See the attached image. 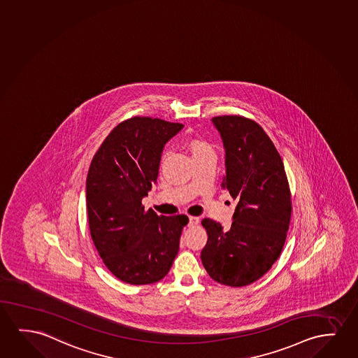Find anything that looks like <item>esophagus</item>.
<instances>
[{
  "label": "esophagus",
  "instance_id": "esophagus-1",
  "mask_svg": "<svg viewBox=\"0 0 358 358\" xmlns=\"http://www.w3.org/2000/svg\"><path fill=\"white\" fill-rule=\"evenodd\" d=\"M198 224H199V219L197 217H189V222H188L189 227H196Z\"/></svg>",
  "mask_w": 358,
  "mask_h": 358
}]
</instances>
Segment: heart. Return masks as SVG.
<instances>
[{
    "label": "heart",
    "mask_w": 358,
    "mask_h": 358,
    "mask_svg": "<svg viewBox=\"0 0 358 358\" xmlns=\"http://www.w3.org/2000/svg\"><path fill=\"white\" fill-rule=\"evenodd\" d=\"M188 149L191 151L193 159L209 155V154H214L212 145L208 143L207 140L201 139V138L189 139V141H188Z\"/></svg>",
    "instance_id": "1"
}]
</instances>
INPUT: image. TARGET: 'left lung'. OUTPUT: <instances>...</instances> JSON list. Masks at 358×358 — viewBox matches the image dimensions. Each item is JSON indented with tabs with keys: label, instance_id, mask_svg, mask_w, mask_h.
I'll return each mask as SVG.
<instances>
[{
	"label": "left lung",
	"instance_id": "left-lung-1",
	"mask_svg": "<svg viewBox=\"0 0 358 358\" xmlns=\"http://www.w3.org/2000/svg\"><path fill=\"white\" fill-rule=\"evenodd\" d=\"M212 120L225 148L222 186L238 204L229 229L203 219L208 241L201 259L215 282L244 287L280 257L292 213L289 185L283 161L261 125L243 115Z\"/></svg>",
	"mask_w": 358,
	"mask_h": 358
}]
</instances>
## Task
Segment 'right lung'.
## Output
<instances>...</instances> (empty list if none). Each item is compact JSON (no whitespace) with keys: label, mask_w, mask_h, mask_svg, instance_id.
<instances>
[{"label":"right lung","mask_w":358,"mask_h":358,"mask_svg":"<svg viewBox=\"0 0 358 358\" xmlns=\"http://www.w3.org/2000/svg\"><path fill=\"white\" fill-rule=\"evenodd\" d=\"M183 128L160 118L133 117L117 125L91 161L86 206L91 238L106 267L129 285L162 280L180 249L188 217L145 210L164 146Z\"/></svg>","instance_id":"right-lung-1"}]
</instances>
